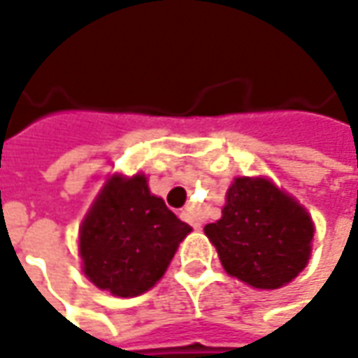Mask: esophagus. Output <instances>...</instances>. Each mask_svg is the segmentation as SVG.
Wrapping results in <instances>:
<instances>
[{
    "instance_id": "1",
    "label": "esophagus",
    "mask_w": 358,
    "mask_h": 358,
    "mask_svg": "<svg viewBox=\"0 0 358 358\" xmlns=\"http://www.w3.org/2000/svg\"><path fill=\"white\" fill-rule=\"evenodd\" d=\"M182 218H184L186 222H192V226H194L195 230H199V228H201V224L194 220V215H192V209H189V207H186V209L182 210Z\"/></svg>"
}]
</instances>
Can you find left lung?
Here are the masks:
<instances>
[{"mask_svg":"<svg viewBox=\"0 0 358 358\" xmlns=\"http://www.w3.org/2000/svg\"><path fill=\"white\" fill-rule=\"evenodd\" d=\"M230 276L257 289H278L305 268L315 224L307 209L268 178L240 176L222 217L205 226Z\"/></svg>","mask_w":358,"mask_h":358,"instance_id":"1","label":"left lung"}]
</instances>
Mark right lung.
Returning a JSON list of instances; mask_svg holds the SVG:
<instances>
[{
    "label": "right lung",
    "instance_id": "1",
    "mask_svg": "<svg viewBox=\"0 0 358 358\" xmlns=\"http://www.w3.org/2000/svg\"><path fill=\"white\" fill-rule=\"evenodd\" d=\"M189 232L149 192L143 174H113L82 220V270L92 284L117 297L140 295L163 278Z\"/></svg>",
    "mask_w": 358,
    "mask_h": 358
}]
</instances>
